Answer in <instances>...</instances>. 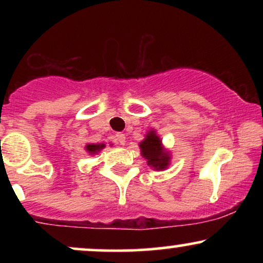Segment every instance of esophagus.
Segmentation results:
<instances>
[{
	"label": "esophagus",
	"instance_id": "1",
	"mask_svg": "<svg viewBox=\"0 0 263 263\" xmlns=\"http://www.w3.org/2000/svg\"><path fill=\"white\" fill-rule=\"evenodd\" d=\"M116 142L120 144V146H123L126 143V137L123 134H117L116 135Z\"/></svg>",
	"mask_w": 263,
	"mask_h": 263
}]
</instances>
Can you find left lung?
I'll use <instances>...</instances> for the list:
<instances>
[{
	"mask_svg": "<svg viewBox=\"0 0 263 263\" xmlns=\"http://www.w3.org/2000/svg\"><path fill=\"white\" fill-rule=\"evenodd\" d=\"M141 155L147 159V164L156 171H163L170 165L171 153L163 147L161 138L155 129L146 135V138L140 143Z\"/></svg>",
	"mask_w": 263,
	"mask_h": 263,
	"instance_id": "8db88e82",
	"label": "left lung"
}]
</instances>
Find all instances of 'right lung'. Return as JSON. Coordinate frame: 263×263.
<instances>
[{
	"label": "right lung",
	"mask_w": 263,
	"mask_h": 263,
	"mask_svg": "<svg viewBox=\"0 0 263 263\" xmlns=\"http://www.w3.org/2000/svg\"><path fill=\"white\" fill-rule=\"evenodd\" d=\"M105 144L104 143H90V144H86L85 149L87 151V153H90V155H96L98 152H100V151L104 148Z\"/></svg>",
	"instance_id": "obj_1"
}]
</instances>
